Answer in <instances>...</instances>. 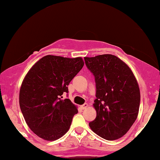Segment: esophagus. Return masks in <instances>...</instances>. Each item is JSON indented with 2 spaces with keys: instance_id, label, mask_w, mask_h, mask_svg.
Wrapping results in <instances>:
<instances>
[{
  "instance_id": "obj_1",
  "label": "esophagus",
  "mask_w": 160,
  "mask_h": 160,
  "mask_svg": "<svg viewBox=\"0 0 160 160\" xmlns=\"http://www.w3.org/2000/svg\"><path fill=\"white\" fill-rule=\"evenodd\" d=\"M88 107V104H86V103H85L84 104H82V105H80V108H81L82 110H84V109H86V108Z\"/></svg>"
}]
</instances>
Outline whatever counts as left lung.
<instances>
[{"label": "left lung", "mask_w": 160, "mask_h": 160, "mask_svg": "<svg viewBox=\"0 0 160 160\" xmlns=\"http://www.w3.org/2000/svg\"><path fill=\"white\" fill-rule=\"evenodd\" d=\"M87 68L95 77L96 111L89 123L95 134L108 141L120 138L136 120L140 89L129 67L113 55L85 57Z\"/></svg>", "instance_id": "1"}]
</instances>
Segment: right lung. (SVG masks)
Listing matches in <instances>:
<instances>
[{
    "label": "right lung",
    "mask_w": 160,
    "mask_h": 160,
    "mask_svg": "<svg viewBox=\"0 0 160 160\" xmlns=\"http://www.w3.org/2000/svg\"><path fill=\"white\" fill-rule=\"evenodd\" d=\"M81 57L48 55L37 62L24 78L19 105L31 130L46 141H55L68 131L78 109L68 98V86L83 67Z\"/></svg>",
    "instance_id": "add662e5"
}]
</instances>
